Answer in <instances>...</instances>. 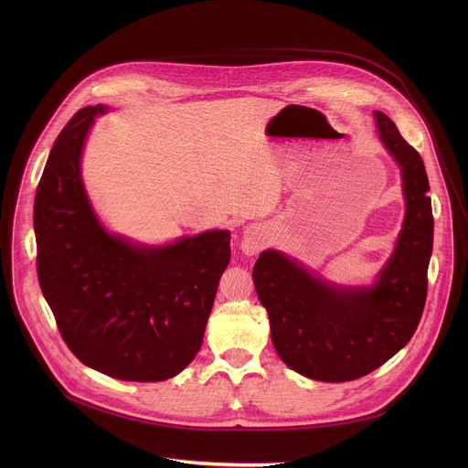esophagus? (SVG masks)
<instances>
[{"label": "esophagus", "mask_w": 468, "mask_h": 468, "mask_svg": "<svg viewBox=\"0 0 468 468\" xmlns=\"http://www.w3.org/2000/svg\"><path fill=\"white\" fill-rule=\"evenodd\" d=\"M262 244H264V235H262L261 228H257V226L246 228V231L242 235V251L253 255L262 248Z\"/></svg>", "instance_id": "obj_1"}]
</instances>
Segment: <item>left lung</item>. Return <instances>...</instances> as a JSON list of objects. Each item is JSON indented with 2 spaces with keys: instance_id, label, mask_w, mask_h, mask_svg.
Instances as JSON below:
<instances>
[{
  "instance_id": "1",
  "label": "left lung",
  "mask_w": 468,
  "mask_h": 468,
  "mask_svg": "<svg viewBox=\"0 0 468 468\" xmlns=\"http://www.w3.org/2000/svg\"><path fill=\"white\" fill-rule=\"evenodd\" d=\"M374 120L381 144L399 166L406 199L402 229L374 283L325 282L280 250L261 251L253 266L278 356L316 381H352L379 368L411 341L426 303L433 250L426 168L387 114L374 111Z\"/></svg>"
}]
</instances>
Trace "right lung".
I'll return each instance as SVG.
<instances>
[{
    "instance_id": "obj_1",
    "label": "right lung",
    "mask_w": 468,
    "mask_h": 468,
    "mask_svg": "<svg viewBox=\"0 0 468 468\" xmlns=\"http://www.w3.org/2000/svg\"><path fill=\"white\" fill-rule=\"evenodd\" d=\"M107 111H78L49 152L33 211L38 282L83 365L116 379L165 381L202 348L231 233L209 229L161 246L111 233L81 177L87 135Z\"/></svg>"
}]
</instances>
